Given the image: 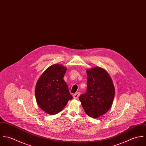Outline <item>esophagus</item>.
Returning <instances> with one entry per match:
<instances>
[{
	"label": "esophagus",
	"mask_w": 146,
	"mask_h": 146,
	"mask_svg": "<svg viewBox=\"0 0 146 146\" xmlns=\"http://www.w3.org/2000/svg\"><path fill=\"white\" fill-rule=\"evenodd\" d=\"M80 95V93L79 92H77L75 93L74 94H73V98H74V99H78V98L79 97Z\"/></svg>",
	"instance_id": "esophagus-1"
}]
</instances>
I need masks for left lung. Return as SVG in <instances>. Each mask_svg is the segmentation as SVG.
I'll use <instances>...</instances> for the list:
<instances>
[{
  "mask_svg": "<svg viewBox=\"0 0 146 146\" xmlns=\"http://www.w3.org/2000/svg\"><path fill=\"white\" fill-rule=\"evenodd\" d=\"M87 90L79 98L86 113L98 118L109 111L115 96V88L108 73L99 67L88 69Z\"/></svg>",
  "mask_w": 146,
  "mask_h": 146,
  "instance_id": "obj_1",
  "label": "left lung"
}]
</instances>
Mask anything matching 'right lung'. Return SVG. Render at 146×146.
Returning <instances> with one entry per match:
<instances>
[{
    "label": "right lung",
    "instance_id": "right-lung-1",
    "mask_svg": "<svg viewBox=\"0 0 146 146\" xmlns=\"http://www.w3.org/2000/svg\"><path fill=\"white\" fill-rule=\"evenodd\" d=\"M66 68L59 64L48 67L41 75L35 87L38 106L50 115L61 111L69 100L73 99L63 78Z\"/></svg>",
    "mask_w": 146,
    "mask_h": 146
}]
</instances>
